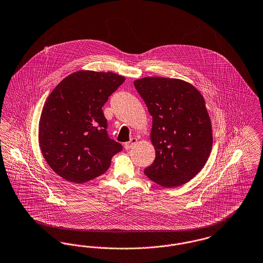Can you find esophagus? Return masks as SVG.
Wrapping results in <instances>:
<instances>
[{
	"label": "esophagus",
	"mask_w": 263,
	"mask_h": 263,
	"mask_svg": "<svg viewBox=\"0 0 263 263\" xmlns=\"http://www.w3.org/2000/svg\"><path fill=\"white\" fill-rule=\"evenodd\" d=\"M137 142H138V140L136 139V138H132L129 142L125 143L124 148H125L126 150H129V149H131L133 146H135V145L137 144Z\"/></svg>",
	"instance_id": "esophagus-1"
}]
</instances>
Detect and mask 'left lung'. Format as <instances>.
<instances>
[{
	"mask_svg": "<svg viewBox=\"0 0 263 263\" xmlns=\"http://www.w3.org/2000/svg\"><path fill=\"white\" fill-rule=\"evenodd\" d=\"M134 85L153 117L156 158L144 173L162 186L184 185L202 169L212 151V123L203 97L180 79L144 78Z\"/></svg>",
	"mask_w": 263,
	"mask_h": 263,
	"instance_id": "8db88e82",
	"label": "left lung"
}]
</instances>
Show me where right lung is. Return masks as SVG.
<instances>
[{
    "label": "right lung",
    "mask_w": 263,
    "mask_h": 263,
    "mask_svg": "<svg viewBox=\"0 0 263 263\" xmlns=\"http://www.w3.org/2000/svg\"><path fill=\"white\" fill-rule=\"evenodd\" d=\"M124 80L110 71L80 70L47 97L40 119V147L49 167L66 181L95 179L122 151V145L109 137L102 107Z\"/></svg>",
    "instance_id": "1"
}]
</instances>
